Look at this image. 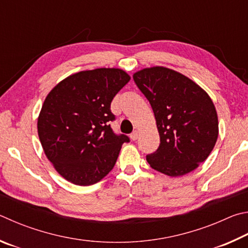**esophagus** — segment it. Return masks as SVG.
<instances>
[{"instance_id":"34e87169","label":"esophagus","mask_w":248,"mask_h":248,"mask_svg":"<svg viewBox=\"0 0 248 248\" xmlns=\"http://www.w3.org/2000/svg\"><path fill=\"white\" fill-rule=\"evenodd\" d=\"M137 138H138V132H137V131L133 132V133L131 134V140H136Z\"/></svg>"}]
</instances>
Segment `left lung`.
<instances>
[{
    "label": "left lung",
    "instance_id": "left-lung-1",
    "mask_svg": "<svg viewBox=\"0 0 248 248\" xmlns=\"http://www.w3.org/2000/svg\"><path fill=\"white\" fill-rule=\"evenodd\" d=\"M134 81L155 113L160 146L146 157L150 167L182 176L205 161L218 140V115L209 95L183 74L154 66L138 71Z\"/></svg>",
    "mask_w": 248,
    "mask_h": 248
}]
</instances>
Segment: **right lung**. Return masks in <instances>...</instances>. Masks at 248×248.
I'll return each mask as SVG.
<instances>
[{
  "label": "right lung",
  "mask_w": 248,
  "mask_h": 248,
  "mask_svg": "<svg viewBox=\"0 0 248 248\" xmlns=\"http://www.w3.org/2000/svg\"><path fill=\"white\" fill-rule=\"evenodd\" d=\"M131 79L120 68H95L60 81L42 104L38 135L46 158L60 175L80 186L110 172L126 135L113 133L111 102Z\"/></svg>",
  "instance_id": "right-lung-1"
}]
</instances>
